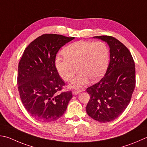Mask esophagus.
Instances as JSON below:
<instances>
[{
  "instance_id": "34e87169",
  "label": "esophagus",
  "mask_w": 147,
  "mask_h": 147,
  "mask_svg": "<svg viewBox=\"0 0 147 147\" xmlns=\"http://www.w3.org/2000/svg\"><path fill=\"white\" fill-rule=\"evenodd\" d=\"M81 92L80 90H78V89H75V90H73V91H72V92H73V94H79L80 92Z\"/></svg>"
}]
</instances>
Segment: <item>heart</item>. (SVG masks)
Here are the masks:
<instances>
[{"mask_svg":"<svg viewBox=\"0 0 147 147\" xmlns=\"http://www.w3.org/2000/svg\"><path fill=\"white\" fill-rule=\"evenodd\" d=\"M64 56H57L55 67L62 78L69 81L70 87L79 88L89 80L96 81L103 75L109 61V49L101 41L80 40L69 45L63 51Z\"/></svg>","mask_w":147,"mask_h":147,"instance_id":"b5f03b06","label":"heart"}]
</instances>
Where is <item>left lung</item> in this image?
I'll return each mask as SVG.
<instances>
[{"label":"left lung","instance_id":"8db88e82","mask_svg":"<svg viewBox=\"0 0 147 147\" xmlns=\"http://www.w3.org/2000/svg\"><path fill=\"white\" fill-rule=\"evenodd\" d=\"M94 38L105 41L110 48V62L100 82L88 87L90 97L86 112L98 121H113L123 113L136 86L134 61L127 47L111 36Z\"/></svg>","mask_w":147,"mask_h":147}]
</instances>
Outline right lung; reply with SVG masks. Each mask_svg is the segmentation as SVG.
<instances>
[{
  "mask_svg": "<svg viewBox=\"0 0 147 147\" xmlns=\"http://www.w3.org/2000/svg\"><path fill=\"white\" fill-rule=\"evenodd\" d=\"M74 37L44 34L26 48L18 63L17 85L23 105L36 120H57L73 98L71 91L59 92L65 85L55 67L58 51Z\"/></svg>",
  "mask_w": 147,
  "mask_h": 147,
  "instance_id": "obj_1",
  "label": "right lung"
}]
</instances>
